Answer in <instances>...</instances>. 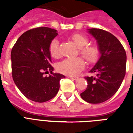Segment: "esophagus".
Masks as SVG:
<instances>
[{
    "label": "esophagus",
    "mask_w": 133,
    "mask_h": 133,
    "mask_svg": "<svg viewBox=\"0 0 133 133\" xmlns=\"http://www.w3.org/2000/svg\"><path fill=\"white\" fill-rule=\"evenodd\" d=\"M68 78H70L72 80H74V81H76V80L78 79V77H74V76H68Z\"/></svg>",
    "instance_id": "obj_1"
}]
</instances>
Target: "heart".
I'll list each match as a JSON object with an SVG mask.
<instances>
[{"mask_svg":"<svg viewBox=\"0 0 133 133\" xmlns=\"http://www.w3.org/2000/svg\"><path fill=\"white\" fill-rule=\"evenodd\" d=\"M72 39L74 43L80 48V53L89 63H95L99 58L100 50L96 45H88V40L86 37L81 34L72 35ZM49 52L53 58L60 56L59 43L57 39L51 41L49 46ZM85 63L82 58L65 59L57 65V69L60 72L68 75H76L84 69Z\"/></svg>","mask_w":133,"mask_h":133,"instance_id":"obj_1","label":"heart"}]
</instances>
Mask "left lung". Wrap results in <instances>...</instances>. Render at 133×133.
<instances>
[{
	"label": "left lung",
	"instance_id": "obj_1",
	"mask_svg": "<svg viewBox=\"0 0 133 133\" xmlns=\"http://www.w3.org/2000/svg\"><path fill=\"white\" fill-rule=\"evenodd\" d=\"M88 32L95 38L100 57L89 72L95 76L86 77L88 87L81 93L89 103H101L111 98L121 85L125 75V50L115 36L101 29L91 28Z\"/></svg>",
	"mask_w": 133,
	"mask_h": 133
}]
</instances>
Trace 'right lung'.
Segmentation results:
<instances>
[{"label":"right lung","mask_w":133,"mask_h":133,"mask_svg":"<svg viewBox=\"0 0 133 133\" xmlns=\"http://www.w3.org/2000/svg\"><path fill=\"white\" fill-rule=\"evenodd\" d=\"M58 35L47 27L33 28L22 34L11 50L12 76L20 91L29 100L43 103L57 95L60 81L65 77L54 73L49 46ZM51 72L45 77L44 71Z\"/></svg>","instance_id":"add662e5"}]
</instances>
